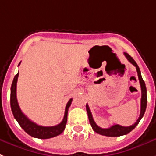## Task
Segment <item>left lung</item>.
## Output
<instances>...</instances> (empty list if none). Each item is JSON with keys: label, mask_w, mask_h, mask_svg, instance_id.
Returning a JSON list of instances; mask_svg holds the SVG:
<instances>
[{"label": "left lung", "mask_w": 156, "mask_h": 156, "mask_svg": "<svg viewBox=\"0 0 156 156\" xmlns=\"http://www.w3.org/2000/svg\"><path fill=\"white\" fill-rule=\"evenodd\" d=\"M124 55L128 59V60L131 64L136 67V72H137V75H138L139 78V83H140V85H141V112H140V116H139L138 119L135 122L134 124L131 126H128V127H123V126L119 125V124H115V125L111 126L110 128H100L99 126L97 125V123H95L93 118H92V115H91V110L89 109L88 105H86V109L87 112V115H88L89 122L91 123V128L93 129L97 133H99L101 135H103V136H123V135H126L128 134V133H130L131 131L133 130L134 128H136V126L140 122V120L141 119V118L143 117V115L145 114V111H146V109H147V87H146V84H145V82L143 81L142 78H141V71H140V69H139L138 65L135 62L132 57L128 54V53H124Z\"/></svg>", "instance_id": "8db88e82"}]
</instances>
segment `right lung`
Returning <instances> with one entry per match:
<instances>
[{
  "instance_id": "obj_1",
  "label": "right lung",
  "mask_w": 156,
  "mask_h": 156,
  "mask_svg": "<svg viewBox=\"0 0 156 156\" xmlns=\"http://www.w3.org/2000/svg\"><path fill=\"white\" fill-rule=\"evenodd\" d=\"M20 65V63L19 65ZM19 77V73L15 76L13 83L10 89V106L14 117L17 120L20 127L25 131L26 133L30 136L40 139H48L56 136L61 134L65 128V125L67 123V115L68 110L69 108L70 105L72 103V100L70 99L66 105L65 107V116L63 119L62 122L59 123L58 125L51 126V127H44L40 126L37 123H33L21 111L19 104H18L17 97H16V87H17V80Z\"/></svg>"
}]
</instances>
